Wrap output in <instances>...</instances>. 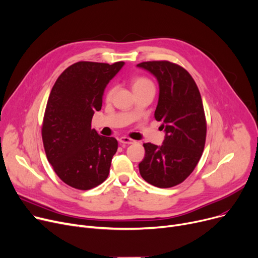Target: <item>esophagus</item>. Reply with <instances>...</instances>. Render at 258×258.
<instances>
[{"instance_id": "34e87169", "label": "esophagus", "mask_w": 258, "mask_h": 258, "mask_svg": "<svg viewBox=\"0 0 258 258\" xmlns=\"http://www.w3.org/2000/svg\"><path fill=\"white\" fill-rule=\"evenodd\" d=\"M118 142H119L120 144H128V145L135 143V141L131 140L130 138H127V136H123V138H119Z\"/></svg>"}]
</instances>
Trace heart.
I'll use <instances>...</instances> for the list:
<instances>
[{
    "label": "heart",
    "instance_id": "b5f03b06",
    "mask_svg": "<svg viewBox=\"0 0 258 258\" xmlns=\"http://www.w3.org/2000/svg\"><path fill=\"white\" fill-rule=\"evenodd\" d=\"M131 86H132V89L133 92H138V90H141L143 88H146L148 86H154L153 85V82L151 81L149 78L145 77V76H135V77H133L131 79ZM115 92V87L114 86H111L107 89V92H106L105 94V98L107 101H110L112 99V96Z\"/></svg>",
    "mask_w": 258,
    "mask_h": 258
}]
</instances>
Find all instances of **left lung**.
<instances>
[{
	"label": "left lung",
	"instance_id": "1",
	"mask_svg": "<svg viewBox=\"0 0 258 258\" xmlns=\"http://www.w3.org/2000/svg\"><path fill=\"white\" fill-rule=\"evenodd\" d=\"M152 73L159 84L154 113L165 131L158 147L146 143L145 157L139 164L141 176L160 188L180 184L198 164L206 141V118L199 88L189 73L179 64L158 60L138 64Z\"/></svg>",
	"mask_w": 258,
	"mask_h": 258
}]
</instances>
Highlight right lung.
<instances>
[{
  "label": "right lung",
  "instance_id": "obj_1",
  "mask_svg": "<svg viewBox=\"0 0 258 258\" xmlns=\"http://www.w3.org/2000/svg\"><path fill=\"white\" fill-rule=\"evenodd\" d=\"M124 66L79 61L56 80L45 107L41 136L48 161L63 182L87 190L108 177L117 141L92 129L104 89Z\"/></svg>",
  "mask_w": 258,
  "mask_h": 258
}]
</instances>
